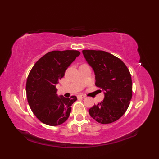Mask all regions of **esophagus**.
Segmentation results:
<instances>
[{
  "mask_svg": "<svg viewBox=\"0 0 159 159\" xmlns=\"http://www.w3.org/2000/svg\"><path fill=\"white\" fill-rule=\"evenodd\" d=\"M77 98H85V96H84V95H79V96H77Z\"/></svg>",
  "mask_w": 159,
  "mask_h": 159,
  "instance_id": "1",
  "label": "esophagus"
}]
</instances>
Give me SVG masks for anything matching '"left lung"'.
<instances>
[{"mask_svg": "<svg viewBox=\"0 0 159 159\" xmlns=\"http://www.w3.org/2000/svg\"><path fill=\"white\" fill-rule=\"evenodd\" d=\"M83 56L95 74L96 86L104 91V100L89 109L93 119L103 124L119 120L132 98L133 83L124 63L102 50H83Z\"/></svg>", "mask_w": 159, "mask_h": 159, "instance_id": "1", "label": "left lung"}]
</instances>
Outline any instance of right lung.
Here are the masks:
<instances>
[{"label": "right lung", "instance_id": "obj_1", "mask_svg": "<svg viewBox=\"0 0 159 159\" xmlns=\"http://www.w3.org/2000/svg\"><path fill=\"white\" fill-rule=\"evenodd\" d=\"M80 52L77 50H54L46 53L33 66L26 80L27 100L33 113L42 123L58 126L69 117L71 105L77 100L58 96L56 85Z\"/></svg>", "mask_w": 159, "mask_h": 159}]
</instances>
